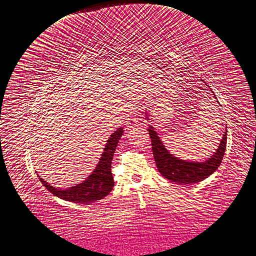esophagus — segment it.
Instances as JSON below:
<instances>
[{
    "instance_id": "esophagus-1",
    "label": "esophagus",
    "mask_w": 256,
    "mask_h": 256,
    "mask_svg": "<svg viewBox=\"0 0 256 256\" xmlns=\"http://www.w3.org/2000/svg\"><path fill=\"white\" fill-rule=\"evenodd\" d=\"M128 128H132V126L136 124L138 122V114L136 112L128 114Z\"/></svg>"
}]
</instances>
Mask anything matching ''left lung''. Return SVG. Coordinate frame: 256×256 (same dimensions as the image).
<instances>
[{
    "mask_svg": "<svg viewBox=\"0 0 256 256\" xmlns=\"http://www.w3.org/2000/svg\"><path fill=\"white\" fill-rule=\"evenodd\" d=\"M214 98L217 100L215 94H214ZM144 116L146 120H150L149 112H146ZM148 130H149L151 138L153 156L158 171L164 178L169 180L170 182H174L176 184H194L201 182L212 176L220 166L226 149L228 130L226 128L224 134L222 135L218 148L210 158L204 162H188L176 158L174 155L171 154L166 149L158 132L152 126H150Z\"/></svg>",
    "mask_w": 256,
    "mask_h": 256,
    "instance_id": "8db88e82",
    "label": "left lung"
}]
</instances>
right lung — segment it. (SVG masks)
<instances>
[{
    "mask_svg": "<svg viewBox=\"0 0 256 256\" xmlns=\"http://www.w3.org/2000/svg\"><path fill=\"white\" fill-rule=\"evenodd\" d=\"M123 130V128H119L108 137L96 167L82 183L67 189H60L46 183V180L38 176L40 182L51 194L66 201L89 204L103 199L112 190L114 182L112 174V160Z\"/></svg>",
    "mask_w": 256,
    "mask_h": 256,
    "instance_id": "right-lung-1",
    "label": "right lung"
}]
</instances>
